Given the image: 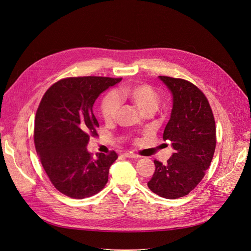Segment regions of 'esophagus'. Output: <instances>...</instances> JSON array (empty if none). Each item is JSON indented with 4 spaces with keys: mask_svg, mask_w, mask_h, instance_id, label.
<instances>
[{
    "mask_svg": "<svg viewBox=\"0 0 251 251\" xmlns=\"http://www.w3.org/2000/svg\"><path fill=\"white\" fill-rule=\"evenodd\" d=\"M124 156L126 158H129V159H138V158H140L138 155H136V153H131V152H125Z\"/></svg>",
    "mask_w": 251,
    "mask_h": 251,
    "instance_id": "1",
    "label": "esophagus"
}]
</instances>
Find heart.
I'll return each instance as SVG.
<instances>
[{
    "label": "heart",
    "mask_w": 251,
    "mask_h": 251,
    "mask_svg": "<svg viewBox=\"0 0 251 251\" xmlns=\"http://www.w3.org/2000/svg\"><path fill=\"white\" fill-rule=\"evenodd\" d=\"M120 100H127L142 114H153L160 104L159 93L151 85L140 84L122 87L118 95L107 94L101 102V112L106 123L112 122L117 118L121 108Z\"/></svg>",
    "instance_id": "b5f03b06"
}]
</instances>
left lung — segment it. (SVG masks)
<instances>
[{
  "instance_id": "obj_1",
  "label": "left lung",
  "mask_w": 251,
  "mask_h": 251,
  "mask_svg": "<svg viewBox=\"0 0 251 251\" xmlns=\"http://www.w3.org/2000/svg\"><path fill=\"white\" fill-rule=\"evenodd\" d=\"M159 78L173 95V108L163 139L171 141L172 157L163 165L155 161L148 187L166 199L188 195L203 179L213 159L216 127L204 93L193 83L168 76Z\"/></svg>"
}]
</instances>
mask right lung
<instances>
[{
	"label": "right lung",
	"instance_id": "obj_1",
	"mask_svg": "<svg viewBox=\"0 0 251 251\" xmlns=\"http://www.w3.org/2000/svg\"><path fill=\"white\" fill-rule=\"evenodd\" d=\"M121 80L99 76L61 79L45 92L37 109V155L54 187L70 198L93 196L107 183L117 152H100L94 159L86 147L100 126L92 110L96 99Z\"/></svg>",
	"mask_w": 251,
	"mask_h": 251
}]
</instances>
